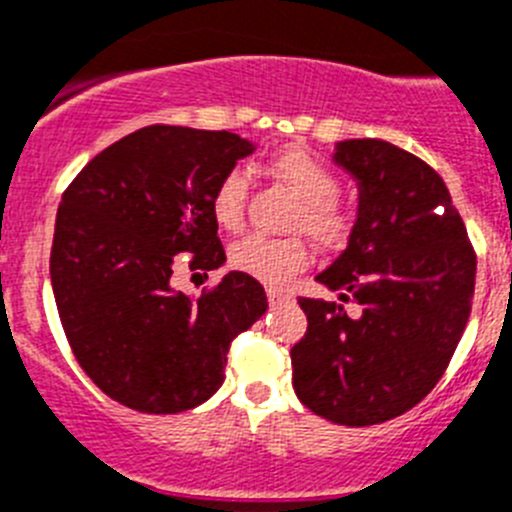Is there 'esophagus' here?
Segmentation results:
<instances>
[{
    "instance_id": "obj_1",
    "label": "esophagus",
    "mask_w": 512,
    "mask_h": 512,
    "mask_svg": "<svg viewBox=\"0 0 512 512\" xmlns=\"http://www.w3.org/2000/svg\"><path fill=\"white\" fill-rule=\"evenodd\" d=\"M290 301H293V298H290V293H285V290L267 288V303H270V306H283V303Z\"/></svg>"
}]
</instances>
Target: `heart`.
Instances as JSON below:
<instances>
[{
    "instance_id": "obj_1",
    "label": "heart",
    "mask_w": 512,
    "mask_h": 512,
    "mask_svg": "<svg viewBox=\"0 0 512 512\" xmlns=\"http://www.w3.org/2000/svg\"><path fill=\"white\" fill-rule=\"evenodd\" d=\"M275 176L293 188L298 199V209L293 211V229H303L316 245L326 250H342L354 234L357 216L344 204L336 191L339 181L321 163L316 155L306 153L301 147H288L270 160ZM247 193L250 181L239 168L227 170L214 191H211L209 209L214 222L227 232H237L245 222ZM229 262L234 270L250 275L267 285H285L296 278L311 262L303 237H265V234H247L237 239L229 250Z\"/></svg>"
}]
</instances>
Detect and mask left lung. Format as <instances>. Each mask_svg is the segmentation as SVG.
<instances>
[{
  "label": "left lung",
  "mask_w": 512,
  "mask_h": 512,
  "mask_svg": "<svg viewBox=\"0 0 512 512\" xmlns=\"http://www.w3.org/2000/svg\"><path fill=\"white\" fill-rule=\"evenodd\" d=\"M334 163L357 178V224L316 275L339 301L298 298L308 329L290 349L293 388L326 421L375 426L411 411L449 367L477 255L449 188L421 158L385 140H344ZM349 300L357 314L343 308Z\"/></svg>",
  "instance_id": "8db88e82"
}]
</instances>
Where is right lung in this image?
Returning <instances> with one entry per match:
<instances>
[{
	"instance_id": "right-lung-1",
	"label": "right lung",
	"mask_w": 512,
	"mask_h": 512,
	"mask_svg": "<svg viewBox=\"0 0 512 512\" xmlns=\"http://www.w3.org/2000/svg\"><path fill=\"white\" fill-rule=\"evenodd\" d=\"M255 145L234 132L153 124L101 150L63 193L50 283L78 365L140 413L191 411L222 388L232 339L267 311L265 288L224 275L201 298L173 267L227 255L209 209L216 181Z\"/></svg>"
}]
</instances>
